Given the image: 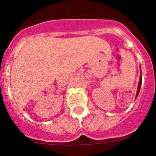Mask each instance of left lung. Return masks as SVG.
I'll return each mask as SVG.
<instances>
[{"label": "left lung", "instance_id": "obj_1", "mask_svg": "<svg viewBox=\"0 0 156 156\" xmlns=\"http://www.w3.org/2000/svg\"><path fill=\"white\" fill-rule=\"evenodd\" d=\"M141 84H142V76H140V83H139V86H138V90H137V93H136V98L137 97L139 92H140V87H141Z\"/></svg>", "mask_w": 156, "mask_h": 156}]
</instances>
